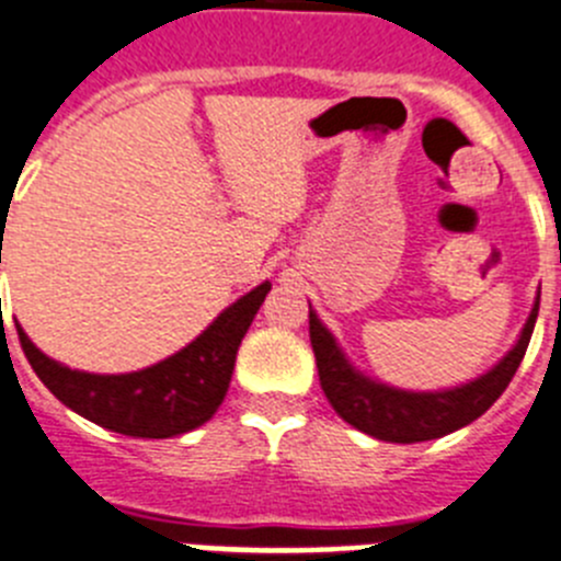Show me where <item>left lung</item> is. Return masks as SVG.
Returning a JSON list of instances; mask_svg holds the SVG:
<instances>
[{"mask_svg":"<svg viewBox=\"0 0 561 561\" xmlns=\"http://www.w3.org/2000/svg\"><path fill=\"white\" fill-rule=\"evenodd\" d=\"M537 312H540V296L534 298L520 337L515 340L510 352L486 374L476 376L465 385L448 387V390H401V387L385 385V381L363 374L359 368H354L352 359L345 357L334 334L323 327L312 307L310 343L316 352L321 387L334 412L370 437L410 446V443H426V439H437L443 434L468 426L499 401L515 370L520 368L534 323H537Z\"/></svg>","mask_w":561,"mask_h":561,"instance_id":"obj_1","label":"left lung"}]
</instances>
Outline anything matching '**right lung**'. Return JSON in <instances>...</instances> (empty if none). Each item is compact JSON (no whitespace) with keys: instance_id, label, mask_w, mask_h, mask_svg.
Masks as SVG:
<instances>
[{"instance_id":"obj_1","label":"right lung","mask_w":561,"mask_h":561,"mask_svg":"<svg viewBox=\"0 0 561 561\" xmlns=\"http://www.w3.org/2000/svg\"><path fill=\"white\" fill-rule=\"evenodd\" d=\"M271 282L229 305L196 340L171 357L133 374H88L46 357L19 327L30 365L68 410L127 437L165 439L216 415L229 390L240 340L265 301Z\"/></svg>"}]
</instances>
